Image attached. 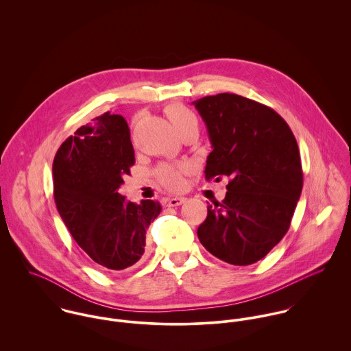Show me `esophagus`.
<instances>
[{"instance_id":"34e87169","label":"esophagus","mask_w":351,"mask_h":351,"mask_svg":"<svg viewBox=\"0 0 351 351\" xmlns=\"http://www.w3.org/2000/svg\"><path fill=\"white\" fill-rule=\"evenodd\" d=\"M186 201L185 197H171V199H167V205L169 206H178L181 204H184Z\"/></svg>"}]
</instances>
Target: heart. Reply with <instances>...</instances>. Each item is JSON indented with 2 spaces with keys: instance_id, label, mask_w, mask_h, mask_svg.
I'll use <instances>...</instances> for the list:
<instances>
[{
  "instance_id": "1",
  "label": "heart",
  "mask_w": 351,
  "mask_h": 351,
  "mask_svg": "<svg viewBox=\"0 0 351 351\" xmlns=\"http://www.w3.org/2000/svg\"><path fill=\"white\" fill-rule=\"evenodd\" d=\"M169 120L171 121L176 131L180 136L188 131H199V119L196 113L182 104H171L165 109ZM185 171L184 165H170L162 163L156 167L155 174L162 185L167 189L177 191L181 189L184 185L182 173Z\"/></svg>"
}]
</instances>
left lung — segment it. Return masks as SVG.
Here are the masks:
<instances>
[{"label": "left lung", "instance_id": "1", "mask_svg": "<svg viewBox=\"0 0 351 351\" xmlns=\"http://www.w3.org/2000/svg\"><path fill=\"white\" fill-rule=\"evenodd\" d=\"M192 104L213 149L206 158V181L230 178L224 200L208 204L197 237L227 263H255L288 232L300 199L298 142L287 121L256 101L220 93Z\"/></svg>", "mask_w": 351, "mask_h": 351}]
</instances>
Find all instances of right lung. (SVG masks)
Here are the masks:
<instances>
[{"label":"right lung","mask_w":351,"mask_h":351,"mask_svg":"<svg viewBox=\"0 0 351 351\" xmlns=\"http://www.w3.org/2000/svg\"><path fill=\"white\" fill-rule=\"evenodd\" d=\"M135 154L125 119L109 112L67 138L52 163L53 199L78 246L101 267L123 270L146 251V231L159 202L119 193Z\"/></svg>","instance_id":"right-lung-1"}]
</instances>
